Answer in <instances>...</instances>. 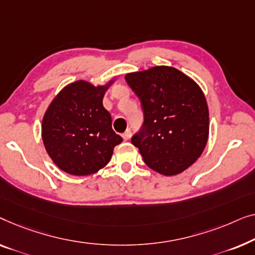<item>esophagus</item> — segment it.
<instances>
[{
  "label": "esophagus",
  "instance_id": "obj_1",
  "mask_svg": "<svg viewBox=\"0 0 255 255\" xmlns=\"http://www.w3.org/2000/svg\"><path fill=\"white\" fill-rule=\"evenodd\" d=\"M123 138L125 139V141H129V139H130V130H129V129L124 132Z\"/></svg>",
  "mask_w": 255,
  "mask_h": 255
}]
</instances>
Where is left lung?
<instances>
[{
	"mask_svg": "<svg viewBox=\"0 0 255 255\" xmlns=\"http://www.w3.org/2000/svg\"><path fill=\"white\" fill-rule=\"evenodd\" d=\"M126 82L141 102L144 124L132 136L144 163L171 177L194 164L209 136V110L194 80L168 66L126 74Z\"/></svg>",
	"mask_w": 255,
	"mask_h": 255,
	"instance_id": "8db88e82",
	"label": "left lung"
}]
</instances>
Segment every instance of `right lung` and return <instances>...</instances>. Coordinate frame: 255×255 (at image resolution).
<instances>
[{
	"mask_svg": "<svg viewBox=\"0 0 255 255\" xmlns=\"http://www.w3.org/2000/svg\"><path fill=\"white\" fill-rule=\"evenodd\" d=\"M116 80L95 85L84 80L66 85L42 118L45 149L57 167L71 175H90L105 167L123 137L112 129L103 106L105 92Z\"/></svg>",
	"mask_w": 255,
	"mask_h": 255,
	"instance_id": "add662e5",
	"label": "right lung"
}]
</instances>
